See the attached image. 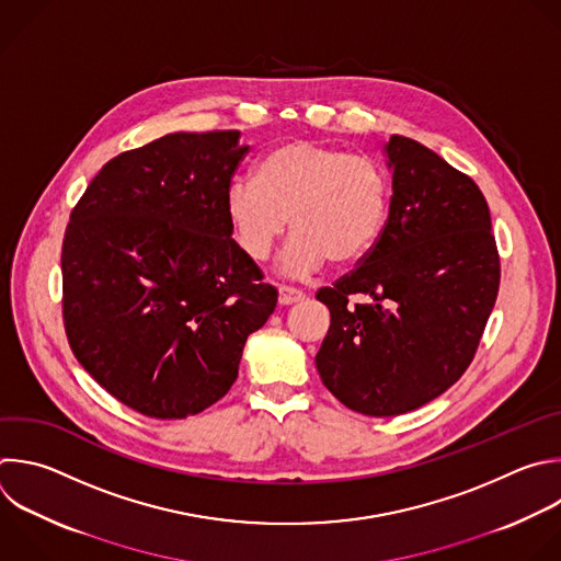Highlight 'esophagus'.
I'll list each match as a JSON object with an SVG mask.
<instances>
[{
	"label": "esophagus",
	"instance_id": "esophagus-1",
	"mask_svg": "<svg viewBox=\"0 0 561 561\" xmlns=\"http://www.w3.org/2000/svg\"><path fill=\"white\" fill-rule=\"evenodd\" d=\"M306 299V295H304V290H299V288H295V286H279V304L282 306H290V304H297V301H304Z\"/></svg>",
	"mask_w": 561,
	"mask_h": 561
}]
</instances>
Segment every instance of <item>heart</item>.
<instances>
[{
    "instance_id": "b5f03b06",
    "label": "heart",
    "mask_w": 561,
    "mask_h": 561,
    "mask_svg": "<svg viewBox=\"0 0 561 561\" xmlns=\"http://www.w3.org/2000/svg\"><path fill=\"white\" fill-rule=\"evenodd\" d=\"M227 216L240 247L264 262L293 227L279 266L306 277L328 260L345 266L381 240L390 218V178L369 156L295 138L266 151L255 178H238L227 192Z\"/></svg>"
}]
</instances>
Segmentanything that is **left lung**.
<instances>
[{
  "label": "left lung",
  "instance_id": "left-lung-1",
  "mask_svg": "<svg viewBox=\"0 0 561 561\" xmlns=\"http://www.w3.org/2000/svg\"><path fill=\"white\" fill-rule=\"evenodd\" d=\"M392 201L377 247L332 286L314 356L323 386L365 416L434 401L469 367L500 288V255L480 186L419 140L386 145Z\"/></svg>",
  "mask_w": 561,
  "mask_h": 561
}]
</instances>
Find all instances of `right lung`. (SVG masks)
Listing matches in <instances>:
<instances>
[{
    "mask_svg": "<svg viewBox=\"0 0 561 561\" xmlns=\"http://www.w3.org/2000/svg\"><path fill=\"white\" fill-rule=\"evenodd\" d=\"M238 129L175 131L103 164L64 236V325L88 375L151 419H186L238 379L277 288L231 238Z\"/></svg>",
    "mask_w": 561,
    "mask_h": 561,
    "instance_id": "1",
    "label": "right lung"
}]
</instances>
